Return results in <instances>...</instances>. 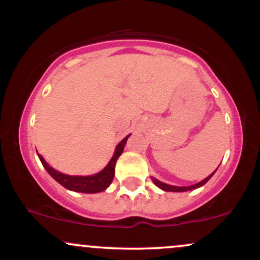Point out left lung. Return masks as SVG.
I'll use <instances>...</instances> for the list:
<instances>
[{
    "mask_svg": "<svg viewBox=\"0 0 260 260\" xmlns=\"http://www.w3.org/2000/svg\"><path fill=\"white\" fill-rule=\"evenodd\" d=\"M216 170H215V171H216ZM215 171H214L211 175H209L208 177L204 178V180H203V181L198 182V183H197V184H193V186H188V187L171 186V184H166V183H164V182H160L159 180H156V178H151V180H153V182H154L155 184H156L157 187L161 188V189H162V190H166V192H187V190H192V189H196V188H199V187L204 186V184L207 183L209 180H210L211 176L215 174Z\"/></svg>",
    "mask_w": 260,
    "mask_h": 260,
    "instance_id": "1",
    "label": "left lung"
}]
</instances>
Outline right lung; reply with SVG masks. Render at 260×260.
Returning <instances> with one entry per match:
<instances>
[{
    "label": "right lung",
    "mask_w": 260,
    "mask_h": 260,
    "mask_svg": "<svg viewBox=\"0 0 260 260\" xmlns=\"http://www.w3.org/2000/svg\"><path fill=\"white\" fill-rule=\"evenodd\" d=\"M131 136V134H129ZM129 136H127L126 138L122 139L118 145L116 147L115 154H113L112 159L110 160V162L107 164L106 168L100 171L99 174L91 175V176H70L61 174V172L56 171L55 169H52L51 166H49V164L44 160V157L41 155L38 154L39 159H40L41 164L46 171L49 172L50 176L52 178H55L61 186L70 190H74V192H82V193H99L105 190L107 187L111 184L113 180V176H115V165L116 161H117L120 155L123 151L124 145H126L127 139L129 138ZM38 153V151H37Z\"/></svg>",
    "instance_id": "add662e5"
}]
</instances>
